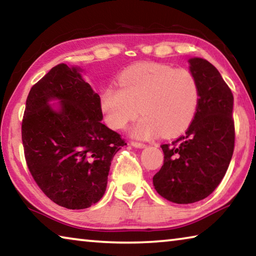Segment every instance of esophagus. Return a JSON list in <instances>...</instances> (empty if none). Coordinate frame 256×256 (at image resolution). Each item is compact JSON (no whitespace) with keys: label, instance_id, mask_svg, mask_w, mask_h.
<instances>
[{"label":"esophagus","instance_id":"obj_1","mask_svg":"<svg viewBox=\"0 0 256 256\" xmlns=\"http://www.w3.org/2000/svg\"><path fill=\"white\" fill-rule=\"evenodd\" d=\"M131 146H133L134 148H138V149H144L146 146L144 144H140V142H136V141H131Z\"/></svg>","mask_w":256,"mask_h":256}]
</instances>
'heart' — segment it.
<instances>
[{
	"mask_svg": "<svg viewBox=\"0 0 256 256\" xmlns=\"http://www.w3.org/2000/svg\"><path fill=\"white\" fill-rule=\"evenodd\" d=\"M118 86L104 90L100 107L110 128L122 130L138 115L131 136L150 140L162 134L175 136L188 128L200 99L196 79L188 70L157 63L128 68L118 78Z\"/></svg>",
	"mask_w": 256,
	"mask_h": 256,
	"instance_id": "obj_1",
	"label": "heart"
}]
</instances>
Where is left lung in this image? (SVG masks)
<instances>
[{"label": "left lung", "instance_id": "8db88e82", "mask_svg": "<svg viewBox=\"0 0 256 256\" xmlns=\"http://www.w3.org/2000/svg\"><path fill=\"white\" fill-rule=\"evenodd\" d=\"M188 66L200 90L196 116L183 136L162 146L164 164L152 178L159 196L178 204L201 201L214 192L235 144L232 90L206 60L192 58Z\"/></svg>", "mask_w": 256, "mask_h": 256}]
</instances>
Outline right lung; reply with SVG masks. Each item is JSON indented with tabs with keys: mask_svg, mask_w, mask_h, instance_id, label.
I'll return each instance as SVG.
<instances>
[{
	"mask_svg": "<svg viewBox=\"0 0 256 256\" xmlns=\"http://www.w3.org/2000/svg\"><path fill=\"white\" fill-rule=\"evenodd\" d=\"M82 71L58 64L42 76L30 89L21 128L34 182L56 204L72 210L100 200L112 160L126 146L102 123L100 97Z\"/></svg>",
	"mask_w": 256,
	"mask_h": 256,
	"instance_id": "add662e5",
	"label": "right lung"
}]
</instances>
